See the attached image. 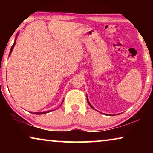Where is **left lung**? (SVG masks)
<instances>
[{
    "label": "left lung",
    "instance_id": "left-lung-1",
    "mask_svg": "<svg viewBox=\"0 0 153 153\" xmlns=\"http://www.w3.org/2000/svg\"><path fill=\"white\" fill-rule=\"evenodd\" d=\"M87 102H88V104H89V106H91V107L92 108H93V109H95V108H94V107H93V106L91 105V103H90V102H89V100H88V97H87Z\"/></svg>",
    "mask_w": 153,
    "mask_h": 153
}]
</instances>
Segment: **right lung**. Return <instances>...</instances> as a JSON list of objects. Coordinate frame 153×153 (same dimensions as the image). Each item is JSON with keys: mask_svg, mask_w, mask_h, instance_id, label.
<instances>
[{"mask_svg": "<svg viewBox=\"0 0 153 153\" xmlns=\"http://www.w3.org/2000/svg\"><path fill=\"white\" fill-rule=\"evenodd\" d=\"M18 34L19 33H17V35H16V38H15V40H14V44H13V45L12 46V47H11V49H10V54H9V56H10V54H11V53H12V50H13V49H14V45H15V44H16V37H17V36H18ZM62 102H63V101L62 102ZM61 106V105H60ZM56 110V109H55ZM52 111H54V110H52ZM47 111V112H35V113H33V114H47V113H49V112H50V111Z\"/></svg>", "mask_w": 153, "mask_h": 153, "instance_id": "obj_1", "label": "right lung"}]
</instances>
